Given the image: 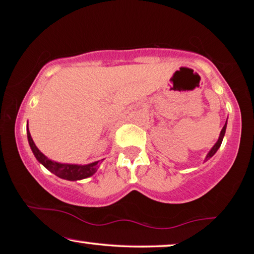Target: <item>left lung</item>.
Masks as SVG:
<instances>
[{
    "mask_svg": "<svg viewBox=\"0 0 254 254\" xmlns=\"http://www.w3.org/2000/svg\"><path fill=\"white\" fill-rule=\"evenodd\" d=\"M225 130H226V123H225V126L223 127V128H222V131H221V134H220V137H218V140H217V142L215 143V145L214 147L212 148V150H210V151L208 152V154L207 156H206V159H205V161L206 160H208L209 158H212L215 153H216V151L218 150V148L221 147V144H222V141H223V137H224V134H225Z\"/></svg>",
    "mask_w": 254,
    "mask_h": 254,
    "instance_id": "8db88e82",
    "label": "left lung"
}]
</instances>
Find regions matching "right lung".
Wrapping results in <instances>:
<instances>
[{
	"label": "right lung",
	"instance_id": "right-lung-1",
	"mask_svg": "<svg viewBox=\"0 0 254 254\" xmlns=\"http://www.w3.org/2000/svg\"><path fill=\"white\" fill-rule=\"evenodd\" d=\"M27 133H28V141H29L30 148H31L34 157H36L37 160L40 163H42L47 169L51 171L53 174H55L56 176H58L59 178L67 179V180H80V179L91 177V176H93L96 173L98 166H100V163L103 160L102 159L100 161L92 162L89 163V165H85V166L67 165V163H59V162L53 161L47 158L45 154L36 147V144L33 142L28 127H27Z\"/></svg>",
	"mask_w": 254,
	"mask_h": 254
}]
</instances>
